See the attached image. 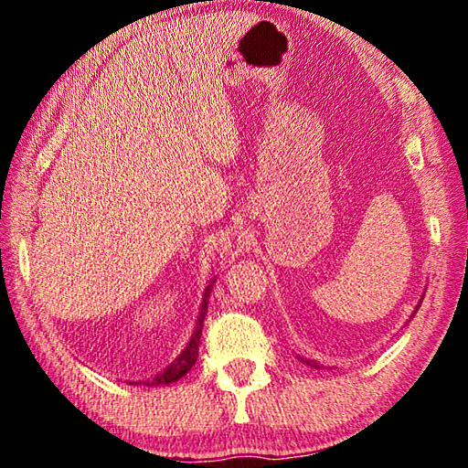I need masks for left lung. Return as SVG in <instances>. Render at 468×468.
<instances>
[{"label": "left lung", "mask_w": 468, "mask_h": 468, "mask_svg": "<svg viewBox=\"0 0 468 468\" xmlns=\"http://www.w3.org/2000/svg\"><path fill=\"white\" fill-rule=\"evenodd\" d=\"M307 363V366H314V367H318V363H310V361H305Z\"/></svg>", "instance_id": "obj_1"}]
</instances>
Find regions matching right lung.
<instances>
[{
	"instance_id": "1",
	"label": "right lung",
	"mask_w": 468,
	"mask_h": 468,
	"mask_svg": "<svg viewBox=\"0 0 468 468\" xmlns=\"http://www.w3.org/2000/svg\"><path fill=\"white\" fill-rule=\"evenodd\" d=\"M210 287L208 284L204 292V301H202V314L200 318H197L196 324V330H194V336L189 340V345L186 346V351L179 355V359H176L171 363V366L163 371V374H158L153 382L148 386H163V384H171V382H177L179 378H184L189 369L194 367V363L197 359V348H200V336H202V322H204V314H206V307H208V297H210Z\"/></svg>"
}]
</instances>
